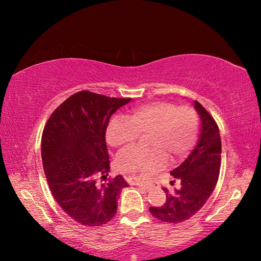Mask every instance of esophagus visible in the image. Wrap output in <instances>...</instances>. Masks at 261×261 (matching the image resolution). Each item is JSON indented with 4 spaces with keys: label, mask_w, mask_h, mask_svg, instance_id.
Here are the masks:
<instances>
[{
    "label": "esophagus",
    "mask_w": 261,
    "mask_h": 261,
    "mask_svg": "<svg viewBox=\"0 0 261 261\" xmlns=\"http://www.w3.org/2000/svg\"><path fill=\"white\" fill-rule=\"evenodd\" d=\"M136 185H137L138 187L142 188L143 191H150L151 187H152V185H151V184H148V182H137Z\"/></svg>",
    "instance_id": "1"
}]
</instances>
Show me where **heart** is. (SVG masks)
<instances>
[{"mask_svg":"<svg viewBox=\"0 0 261 261\" xmlns=\"http://www.w3.org/2000/svg\"><path fill=\"white\" fill-rule=\"evenodd\" d=\"M198 127V114L193 108L157 101L135 109L127 119L115 116L109 124L107 140L113 148L126 147L149 134V149L126 148L116 159L121 170L142 175L164 165L166 155L173 162L184 158L195 146Z\"/></svg>","mask_w":261,"mask_h":261,"instance_id":"b5f03b06","label":"heart"}]
</instances>
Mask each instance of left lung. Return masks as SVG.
<instances>
[{"mask_svg": "<svg viewBox=\"0 0 261 261\" xmlns=\"http://www.w3.org/2000/svg\"><path fill=\"white\" fill-rule=\"evenodd\" d=\"M202 120V130L195 149L184 163L171 170L180 187L174 192L167 188L166 203L149 208L152 216L166 223H180L196 214L206 203L219 179L221 167V138L213 116L197 101L194 102ZM175 180L171 181L174 184Z\"/></svg>", "mask_w": 261, "mask_h": 261, "instance_id": "left-lung-1", "label": "left lung"}]
</instances>
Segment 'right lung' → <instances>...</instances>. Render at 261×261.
I'll use <instances>...</instances> for the list:
<instances>
[{
    "label": "right lung",
    "instance_id": "1",
    "mask_svg": "<svg viewBox=\"0 0 261 261\" xmlns=\"http://www.w3.org/2000/svg\"><path fill=\"white\" fill-rule=\"evenodd\" d=\"M130 99L81 91L60 104L43 127L41 158L49 188L64 212L82 225L110 222L127 186L121 175L108 178L105 132L111 115Z\"/></svg>",
    "mask_w": 261,
    "mask_h": 261
}]
</instances>
